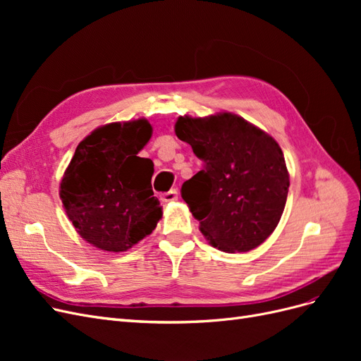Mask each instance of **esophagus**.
Returning <instances> with one entry per match:
<instances>
[{
  "label": "esophagus",
  "mask_w": 361,
  "mask_h": 361,
  "mask_svg": "<svg viewBox=\"0 0 361 361\" xmlns=\"http://www.w3.org/2000/svg\"><path fill=\"white\" fill-rule=\"evenodd\" d=\"M176 199H178V190H170L167 192H162L161 194V200L166 202V203L174 202Z\"/></svg>",
  "instance_id": "1"
}]
</instances>
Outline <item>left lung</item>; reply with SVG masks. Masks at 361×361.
I'll return each instance as SVG.
<instances>
[{"label":"left lung","instance_id":"obj_1","mask_svg":"<svg viewBox=\"0 0 361 361\" xmlns=\"http://www.w3.org/2000/svg\"><path fill=\"white\" fill-rule=\"evenodd\" d=\"M174 130L203 162L180 188L200 232L226 253L260 245L288 199L289 173L277 141L231 113L179 117Z\"/></svg>","mask_w":361,"mask_h":361}]
</instances>
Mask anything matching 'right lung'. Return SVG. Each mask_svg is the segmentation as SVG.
<instances>
[{"instance_id": "1", "label": "right lung", "mask_w": 361, "mask_h": 361, "mask_svg": "<svg viewBox=\"0 0 361 361\" xmlns=\"http://www.w3.org/2000/svg\"><path fill=\"white\" fill-rule=\"evenodd\" d=\"M150 137V123L140 118L97 128L76 147L60 197L92 245L126 251L157 227L162 211L150 183L154 162L137 157Z\"/></svg>"}]
</instances>
